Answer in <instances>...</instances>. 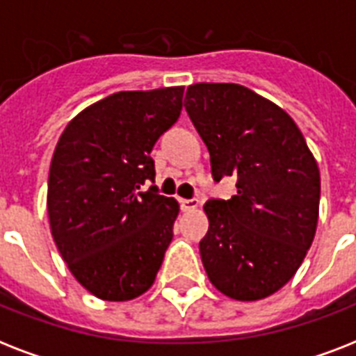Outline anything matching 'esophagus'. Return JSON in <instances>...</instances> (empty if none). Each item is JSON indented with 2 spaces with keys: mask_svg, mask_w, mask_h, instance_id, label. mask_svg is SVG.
<instances>
[{
  "mask_svg": "<svg viewBox=\"0 0 356 356\" xmlns=\"http://www.w3.org/2000/svg\"><path fill=\"white\" fill-rule=\"evenodd\" d=\"M179 203H181V209H183L184 212L195 211V209L200 207V201L197 200H181Z\"/></svg>",
  "mask_w": 356,
  "mask_h": 356,
  "instance_id": "esophagus-1",
  "label": "esophagus"
}]
</instances>
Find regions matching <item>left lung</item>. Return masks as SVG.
I'll use <instances>...</instances> for the list:
<instances>
[{
  "label": "left lung",
  "instance_id": "1",
  "mask_svg": "<svg viewBox=\"0 0 356 356\" xmlns=\"http://www.w3.org/2000/svg\"><path fill=\"white\" fill-rule=\"evenodd\" d=\"M184 99L214 179L236 177V195L205 205L200 251L209 281L236 301L268 298L296 275L314 240L318 162L296 122L245 86L195 83Z\"/></svg>",
  "mask_w": 356,
  "mask_h": 356
}]
</instances>
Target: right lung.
Wrapping results in <instances>:
<instances>
[{
  "label": "right lung",
  "instance_id": "add662e5",
  "mask_svg": "<svg viewBox=\"0 0 356 356\" xmlns=\"http://www.w3.org/2000/svg\"><path fill=\"white\" fill-rule=\"evenodd\" d=\"M184 86L116 92L83 108L60 134L47 216L72 275L103 301H131L155 282L179 203L156 194L151 149L177 122Z\"/></svg>",
  "mask_w": 356,
  "mask_h": 356
}]
</instances>
